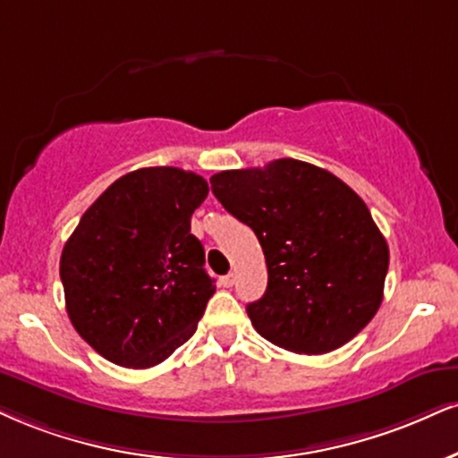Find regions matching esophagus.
<instances>
[{
    "label": "esophagus",
    "instance_id": "obj_1",
    "mask_svg": "<svg viewBox=\"0 0 458 458\" xmlns=\"http://www.w3.org/2000/svg\"><path fill=\"white\" fill-rule=\"evenodd\" d=\"M234 282H236L234 273H228V275H224V277H219V284H222L224 288H230V285H234Z\"/></svg>",
    "mask_w": 458,
    "mask_h": 458
}]
</instances>
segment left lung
<instances>
[{
    "label": "left lung",
    "mask_w": 458,
    "mask_h": 458,
    "mask_svg": "<svg viewBox=\"0 0 458 458\" xmlns=\"http://www.w3.org/2000/svg\"><path fill=\"white\" fill-rule=\"evenodd\" d=\"M211 190L256 233L267 258V292L247 305L264 339L296 354H327L371 322L384 299L388 245L352 187L284 157L213 174Z\"/></svg>",
    "instance_id": "obj_1"
}]
</instances>
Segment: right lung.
I'll list each match as a JSON object with an SVG mask.
<instances>
[{"label":"right lung","instance_id":"obj_1","mask_svg":"<svg viewBox=\"0 0 458 458\" xmlns=\"http://www.w3.org/2000/svg\"><path fill=\"white\" fill-rule=\"evenodd\" d=\"M207 181L173 166L114 181L81 217L59 275L72 327L121 367H156L196 333L215 284L191 213Z\"/></svg>","mask_w":458,"mask_h":458}]
</instances>
